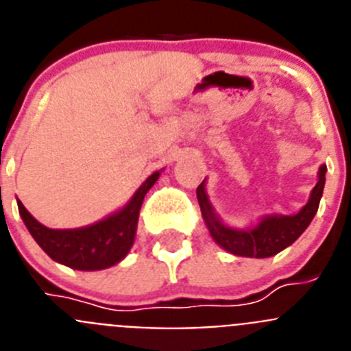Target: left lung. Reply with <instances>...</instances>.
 Masks as SVG:
<instances>
[{
    "instance_id": "8db88e82",
    "label": "left lung",
    "mask_w": 351,
    "mask_h": 351,
    "mask_svg": "<svg viewBox=\"0 0 351 351\" xmlns=\"http://www.w3.org/2000/svg\"><path fill=\"white\" fill-rule=\"evenodd\" d=\"M325 172H327V167L322 165L320 172H318V182L311 191V198L299 213L293 214V216H267L255 228H250V230H234V228H228L219 221V218L210 207L209 200H207L204 182L197 188V198L210 235L223 250L237 256L267 258V256L283 251L291 243H295L300 234L308 228L311 219L315 218L318 206H320L325 184Z\"/></svg>"
}]
</instances>
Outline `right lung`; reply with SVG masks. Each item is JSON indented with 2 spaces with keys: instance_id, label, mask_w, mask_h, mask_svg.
Wrapping results in <instances>:
<instances>
[{
  "instance_id": "obj_1",
  "label": "right lung",
  "mask_w": 351,
  "mask_h": 351,
  "mask_svg": "<svg viewBox=\"0 0 351 351\" xmlns=\"http://www.w3.org/2000/svg\"><path fill=\"white\" fill-rule=\"evenodd\" d=\"M158 176L160 172L149 176L125 209L86 228L52 230L36 221L23 202H17L19 213L29 234L52 260L79 271H100L112 267L128 255L135 241L142 202L145 193L156 182Z\"/></svg>"
}]
</instances>
